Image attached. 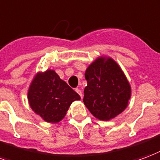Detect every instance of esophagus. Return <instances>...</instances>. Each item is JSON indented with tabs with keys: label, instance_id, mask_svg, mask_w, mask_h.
I'll list each match as a JSON object with an SVG mask.
<instances>
[{
	"label": "esophagus",
	"instance_id": "1",
	"mask_svg": "<svg viewBox=\"0 0 160 160\" xmlns=\"http://www.w3.org/2000/svg\"><path fill=\"white\" fill-rule=\"evenodd\" d=\"M75 92H76L80 96V98H82V92H81V90H80L79 88H76V89H75Z\"/></svg>",
	"mask_w": 160,
	"mask_h": 160
}]
</instances>
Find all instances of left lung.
<instances>
[{"label": "left lung", "instance_id": "obj_1", "mask_svg": "<svg viewBox=\"0 0 160 160\" xmlns=\"http://www.w3.org/2000/svg\"><path fill=\"white\" fill-rule=\"evenodd\" d=\"M85 77L87 86L83 102L96 118L109 120L125 109L131 98V86L115 61L98 58L87 68Z\"/></svg>", "mask_w": 160, "mask_h": 160}]
</instances>
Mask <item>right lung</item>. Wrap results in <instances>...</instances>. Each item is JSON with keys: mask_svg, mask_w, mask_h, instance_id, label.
<instances>
[{"mask_svg": "<svg viewBox=\"0 0 160 160\" xmlns=\"http://www.w3.org/2000/svg\"><path fill=\"white\" fill-rule=\"evenodd\" d=\"M28 99L32 109L45 121L58 123L80 97L55 71L47 70L36 74L29 86Z\"/></svg>", "mask_w": 160, "mask_h": 160, "instance_id": "right-lung-1", "label": "right lung"}]
</instances>
